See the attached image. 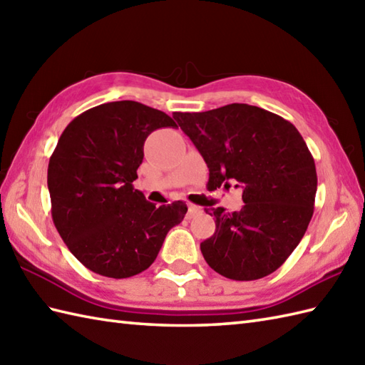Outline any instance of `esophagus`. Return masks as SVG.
<instances>
[{"label": "esophagus", "mask_w": 365, "mask_h": 365, "mask_svg": "<svg viewBox=\"0 0 365 365\" xmlns=\"http://www.w3.org/2000/svg\"><path fill=\"white\" fill-rule=\"evenodd\" d=\"M197 213H200V207H197L195 204H188V213H187L188 218H195Z\"/></svg>", "instance_id": "obj_1"}]
</instances>
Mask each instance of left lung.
Listing matches in <instances>:
<instances>
[{"mask_svg":"<svg viewBox=\"0 0 365 365\" xmlns=\"http://www.w3.org/2000/svg\"><path fill=\"white\" fill-rule=\"evenodd\" d=\"M208 166L212 188L243 190L242 210L205 208L215 234L200 243L205 262L234 281L273 273L304 237L314 215L317 170L293 123L246 103L174 113Z\"/></svg>","mask_w":365,"mask_h":365,"instance_id":"obj_1","label":"left lung"}]
</instances>
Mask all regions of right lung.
I'll return each instance as SVG.
<instances>
[{
  "label": "right lung",
  "mask_w": 365,
  "mask_h": 365,
  "mask_svg": "<svg viewBox=\"0 0 365 365\" xmlns=\"http://www.w3.org/2000/svg\"><path fill=\"white\" fill-rule=\"evenodd\" d=\"M175 127L166 113L133 100L91 108L68 123L48 163L51 216L88 269L123 279L149 268L168 232L182 222V200L155 207L133 188L152 131Z\"/></svg>",
  "instance_id": "obj_1"
}]
</instances>
